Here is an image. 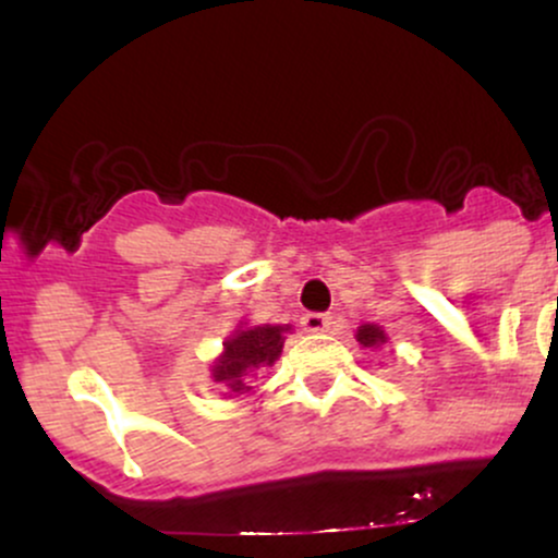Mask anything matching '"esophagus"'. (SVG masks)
<instances>
[{"label":"esophagus","instance_id":"esophagus-1","mask_svg":"<svg viewBox=\"0 0 558 558\" xmlns=\"http://www.w3.org/2000/svg\"><path fill=\"white\" fill-rule=\"evenodd\" d=\"M330 325V315H323V312H310V315L301 317V330L304 332H328Z\"/></svg>","mask_w":558,"mask_h":558}]
</instances>
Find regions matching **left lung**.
<instances>
[{
  "instance_id": "1",
  "label": "left lung",
  "mask_w": 558,
  "mask_h": 558,
  "mask_svg": "<svg viewBox=\"0 0 558 558\" xmlns=\"http://www.w3.org/2000/svg\"><path fill=\"white\" fill-rule=\"evenodd\" d=\"M356 341H360L364 349H377V345L388 341V336L380 325H362V328L356 330Z\"/></svg>"
}]
</instances>
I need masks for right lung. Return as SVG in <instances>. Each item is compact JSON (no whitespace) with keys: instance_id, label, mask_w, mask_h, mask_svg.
<instances>
[{"instance_id":"add662e5","label":"right lung","mask_w":558,"mask_h":558,"mask_svg":"<svg viewBox=\"0 0 558 558\" xmlns=\"http://www.w3.org/2000/svg\"><path fill=\"white\" fill-rule=\"evenodd\" d=\"M291 325H254L241 328L222 343V354L213 364L215 383L228 388L226 396L252 393L262 367H272L283 351L286 332Z\"/></svg>"}]
</instances>
